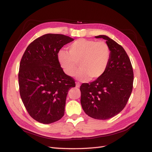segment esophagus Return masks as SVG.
Listing matches in <instances>:
<instances>
[{
	"label": "esophagus",
	"mask_w": 152,
	"mask_h": 152,
	"mask_svg": "<svg viewBox=\"0 0 152 152\" xmlns=\"http://www.w3.org/2000/svg\"><path fill=\"white\" fill-rule=\"evenodd\" d=\"M80 86V84L79 83V82H76V87H77V88H79Z\"/></svg>",
	"instance_id": "obj_1"
}]
</instances>
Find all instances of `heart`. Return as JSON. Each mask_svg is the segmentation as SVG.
<instances>
[{"label":"heart","mask_w":152,"mask_h":152,"mask_svg":"<svg viewBox=\"0 0 152 152\" xmlns=\"http://www.w3.org/2000/svg\"><path fill=\"white\" fill-rule=\"evenodd\" d=\"M68 52L59 50L58 60L64 73L72 77L78 70L80 80L99 79L107 70L111 56L109 45L104 41L77 39L68 46Z\"/></svg>","instance_id":"1"}]
</instances>
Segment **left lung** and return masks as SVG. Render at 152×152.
Masks as SVG:
<instances>
[{"instance_id": "8db88e82", "label": "left lung", "mask_w": 152, "mask_h": 152, "mask_svg": "<svg viewBox=\"0 0 152 152\" xmlns=\"http://www.w3.org/2000/svg\"><path fill=\"white\" fill-rule=\"evenodd\" d=\"M106 40L111 56L104 74L90 83L82 84L80 103L89 117L107 120L120 113L126 107L132 91V66L126 50L106 35L96 36Z\"/></svg>"}]
</instances>
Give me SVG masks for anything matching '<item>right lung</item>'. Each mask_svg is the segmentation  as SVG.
Returning <instances> with one entry per match:
<instances>
[{
	"label": "right lung",
	"mask_w": 152,
	"mask_h": 152,
	"mask_svg": "<svg viewBox=\"0 0 152 152\" xmlns=\"http://www.w3.org/2000/svg\"><path fill=\"white\" fill-rule=\"evenodd\" d=\"M73 39L62 34H45L31 42L23 55L18 73L20 94L30 115L50 124L65 113L68 91L75 80L66 75L58 60L59 50Z\"/></svg>",
	"instance_id": "right-lung-1"
}]
</instances>
